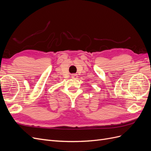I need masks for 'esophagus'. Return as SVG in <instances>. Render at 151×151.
Listing matches in <instances>:
<instances>
[{
    "instance_id": "esophagus-1",
    "label": "esophagus",
    "mask_w": 151,
    "mask_h": 151,
    "mask_svg": "<svg viewBox=\"0 0 151 151\" xmlns=\"http://www.w3.org/2000/svg\"><path fill=\"white\" fill-rule=\"evenodd\" d=\"M77 74H72V79H77Z\"/></svg>"
}]
</instances>
